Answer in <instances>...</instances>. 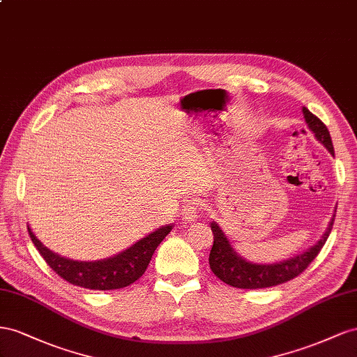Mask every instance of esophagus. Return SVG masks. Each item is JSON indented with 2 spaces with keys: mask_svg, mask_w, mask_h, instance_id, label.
<instances>
[{
  "mask_svg": "<svg viewBox=\"0 0 357 357\" xmlns=\"http://www.w3.org/2000/svg\"><path fill=\"white\" fill-rule=\"evenodd\" d=\"M202 209V205L197 202V200H188L185 203L184 209H182V220L187 221V222H191L195 221L197 217H199V211Z\"/></svg>",
  "mask_w": 357,
  "mask_h": 357,
  "instance_id": "obj_1",
  "label": "esophagus"
}]
</instances>
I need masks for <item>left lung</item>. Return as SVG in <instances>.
I'll return each mask as SVG.
<instances>
[{"instance_id": "8db88e82", "label": "left lung", "mask_w": 357, "mask_h": 357, "mask_svg": "<svg viewBox=\"0 0 357 357\" xmlns=\"http://www.w3.org/2000/svg\"><path fill=\"white\" fill-rule=\"evenodd\" d=\"M302 112L310 130L333 155V145L328 127L323 124L321 119L311 114L307 107H303ZM333 221L335 213L329 222L328 230L324 231L321 239L308 251H305L303 254H299V256L293 259L272 264H256L239 257L238 254L231 250L227 238L224 236V233L218 227V224L211 222V230L213 233V245L209 254L211 271L215 273V277L220 278L222 282H226L229 286L236 289H266L272 286H278V284L282 282H287L293 278H296L298 275H301L310 266L311 261L319 256V252L321 251L323 245L331 235Z\"/></svg>"}]
</instances>
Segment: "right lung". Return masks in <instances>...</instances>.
<instances>
[{
	"label": "right lung",
	"instance_id": "1",
	"mask_svg": "<svg viewBox=\"0 0 357 357\" xmlns=\"http://www.w3.org/2000/svg\"><path fill=\"white\" fill-rule=\"evenodd\" d=\"M172 226L152 231L146 238L136 242L133 247L118 256L98 261H76L58 256L40 242L28 227L29 238L42 254L49 268L67 282L91 290H115L127 287L145 273L152 254L165 239Z\"/></svg>",
	"mask_w": 357,
	"mask_h": 357
}]
</instances>
